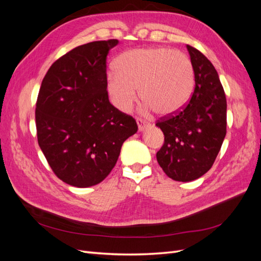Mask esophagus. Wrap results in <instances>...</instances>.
Masks as SVG:
<instances>
[{
    "label": "esophagus",
    "instance_id": "34e87169",
    "mask_svg": "<svg viewBox=\"0 0 261 261\" xmlns=\"http://www.w3.org/2000/svg\"><path fill=\"white\" fill-rule=\"evenodd\" d=\"M136 122H137V125H138V129L140 132L145 130L147 127H149V126H150V123H148L147 121L143 120V118H137Z\"/></svg>",
    "mask_w": 261,
    "mask_h": 261
}]
</instances>
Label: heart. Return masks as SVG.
<instances>
[{
  "label": "heart",
  "mask_w": 261,
  "mask_h": 261,
  "mask_svg": "<svg viewBox=\"0 0 261 261\" xmlns=\"http://www.w3.org/2000/svg\"><path fill=\"white\" fill-rule=\"evenodd\" d=\"M107 89L114 105L127 111L137 99L147 109L169 116L183 109L194 89V68L187 55L168 48L135 49L115 60Z\"/></svg>",
  "instance_id": "1"
}]
</instances>
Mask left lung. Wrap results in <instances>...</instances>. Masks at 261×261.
<instances>
[{"label":"left lung","instance_id":"8db88e82","mask_svg":"<svg viewBox=\"0 0 261 261\" xmlns=\"http://www.w3.org/2000/svg\"><path fill=\"white\" fill-rule=\"evenodd\" d=\"M186 46L195 74L193 96L180 111L155 124L164 135L158 163L177 181H191L207 173L226 134V98L217 70L200 51Z\"/></svg>","mask_w":261,"mask_h":261}]
</instances>
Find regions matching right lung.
I'll return each mask as SVG.
<instances>
[{
    "label": "right lung",
    "mask_w": 261,
    "mask_h": 261,
    "mask_svg": "<svg viewBox=\"0 0 261 261\" xmlns=\"http://www.w3.org/2000/svg\"><path fill=\"white\" fill-rule=\"evenodd\" d=\"M116 39L63 55L45 74L36 105L38 144L54 174L75 187L99 184L112 171L135 118L109 101L107 57Z\"/></svg>",
    "instance_id": "right-lung-1"
}]
</instances>
